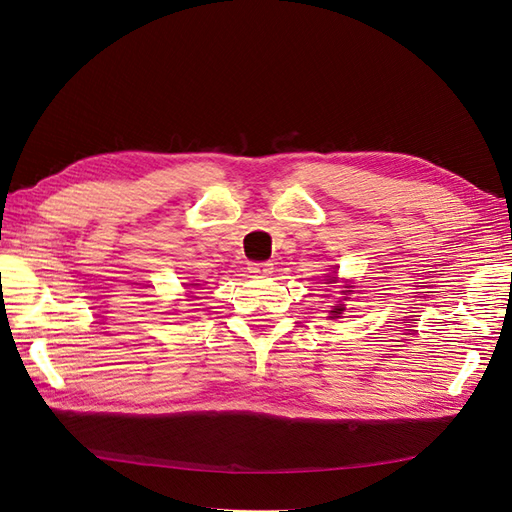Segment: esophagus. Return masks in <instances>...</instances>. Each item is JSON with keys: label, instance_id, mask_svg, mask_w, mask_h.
<instances>
[{"label": "esophagus", "instance_id": "34e87169", "mask_svg": "<svg viewBox=\"0 0 512 512\" xmlns=\"http://www.w3.org/2000/svg\"><path fill=\"white\" fill-rule=\"evenodd\" d=\"M250 273H254V275H269V273H273V262H269V260H265V262H250Z\"/></svg>", "mask_w": 512, "mask_h": 512}]
</instances>
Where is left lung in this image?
<instances>
[{
    "label": "left lung",
    "instance_id": "1",
    "mask_svg": "<svg viewBox=\"0 0 512 512\" xmlns=\"http://www.w3.org/2000/svg\"><path fill=\"white\" fill-rule=\"evenodd\" d=\"M342 312H344V307H342V305H339V307H335V309H333V312H331V314H333L335 318H339V314H342Z\"/></svg>",
    "mask_w": 512,
    "mask_h": 512
}]
</instances>
